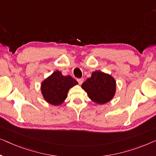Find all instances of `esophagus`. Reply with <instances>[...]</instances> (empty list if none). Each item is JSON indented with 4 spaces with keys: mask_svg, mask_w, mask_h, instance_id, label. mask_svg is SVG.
<instances>
[{
    "mask_svg": "<svg viewBox=\"0 0 156 156\" xmlns=\"http://www.w3.org/2000/svg\"><path fill=\"white\" fill-rule=\"evenodd\" d=\"M77 80H78V82L79 83V85H81L83 83V80H84V79H83V78H79V79H78Z\"/></svg>",
    "mask_w": 156,
    "mask_h": 156,
    "instance_id": "obj_1",
    "label": "esophagus"
}]
</instances>
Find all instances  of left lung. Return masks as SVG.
Here are the masks:
<instances>
[{
  "mask_svg": "<svg viewBox=\"0 0 156 156\" xmlns=\"http://www.w3.org/2000/svg\"><path fill=\"white\" fill-rule=\"evenodd\" d=\"M90 99L99 105H104L112 100L116 93V80L111 75L95 71L91 77L81 85Z\"/></svg>",
  "mask_w": 156,
  "mask_h": 156,
  "instance_id": "left-lung-1",
  "label": "left lung"
}]
</instances>
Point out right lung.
I'll use <instances>...</instances> for the list:
<instances>
[{
  "instance_id": "1",
  "label": "right lung",
  "mask_w": 156,
  "mask_h": 156,
  "mask_svg": "<svg viewBox=\"0 0 156 156\" xmlns=\"http://www.w3.org/2000/svg\"><path fill=\"white\" fill-rule=\"evenodd\" d=\"M78 84L71 76H64L56 71L41 82V93L46 102L58 106L66 99L69 90Z\"/></svg>"
}]
</instances>
